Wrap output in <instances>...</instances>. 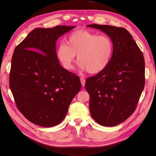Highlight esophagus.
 Segmentation results:
<instances>
[{
    "label": "esophagus",
    "mask_w": 156,
    "mask_h": 156,
    "mask_svg": "<svg viewBox=\"0 0 156 156\" xmlns=\"http://www.w3.org/2000/svg\"><path fill=\"white\" fill-rule=\"evenodd\" d=\"M80 82H81V84H82V87H84V86H85V82H86L84 78H80Z\"/></svg>",
    "instance_id": "obj_1"
}]
</instances>
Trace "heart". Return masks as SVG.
<instances>
[{
  "label": "heart",
  "instance_id": "b5f03b06",
  "mask_svg": "<svg viewBox=\"0 0 156 156\" xmlns=\"http://www.w3.org/2000/svg\"><path fill=\"white\" fill-rule=\"evenodd\" d=\"M113 51V42L108 36L80 29L68 36L67 44L58 45L56 56L63 67L69 70L78 55L82 69L90 74H98L108 66Z\"/></svg>",
  "mask_w": 156,
  "mask_h": 156
}]
</instances>
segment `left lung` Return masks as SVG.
<instances>
[{"label":"left lung","mask_w":156,"mask_h":156,"mask_svg":"<svg viewBox=\"0 0 156 156\" xmlns=\"http://www.w3.org/2000/svg\"><path fill=\"white\" fill-rule=\"evenodd\" d=\"M87 27L104 32L113 42L108 66L85 84L92 117L101 125L112 127L127 119L137 107L145 86L144 55L125 29L97 24Z\"/></svg>","instance_id":"obj_1"}]
</instances>
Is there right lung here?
<instances>
[{"label": "right lung", "mask_w": 156, "mask_h": 156, "mask_svg": "<svg viewBox=\"0 0 156 156\" xmlns=\"http://www.w3.org/2000/svg\"><path fill=\"white\" fill-rule=\"evenodd\" d=\"M74 27L36 28L13 53L9 86L16 107L41 127L60 123L82 87L80 78L62 67L56 56L58 39Z\"/></svg>", "instance_id": "obj_1"}]
</instances>
